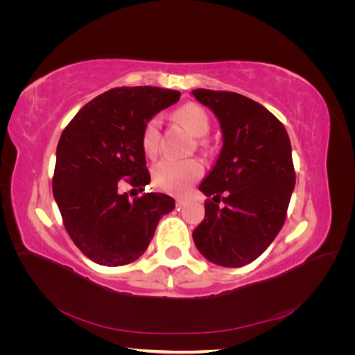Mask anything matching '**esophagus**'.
Segmentation results:
<instances>
[{
	"label": "esophagus",
	"instance_id": "34e87169",
	"mask_svg": "<svg viewBox=\"0 0 355 355\" xmlns=\"http://www.w3.org/2000/svg\"><path fill=\"white\" fill-rule=\"evenodd\" d=\"M189 201V198H187V197H178L176 198V206L178 207H182V206H185V204Z\"/></svg>",
	"mask_w": 355,
	"mask_h": 355
}]
</instances>
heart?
<instances>
[{"mask_svg":"<svg viewBox=\"0 0 355 355\" xmlns=\"http://www.w3.org/2000/svg\"><path fill=\"white\" fill-rule=\"evenodd\" d=\"M178 120L184 124L188 130L197 136H206L210 130V118L197 103H185L176 111ZM159 128L161 118L151 116L144 124L141 144L146 155L155 157L159 149ZM200 146L206 148L207 144L200 141ZM204 167L196 158L175 159L164 158L158 161L153 168V182L157 188L171 194H184L202 176Z\"/></svg>","mask_w":355,"mask_h":355,"instance_id":"obj_1","label":"heart"}]
</instances>
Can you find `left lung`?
<instances>
[{
    "instance_id": "left-lung-1",
    "label": "left lung",
    "mask_w": 355,
    "mask_h": 355,
    "mask_svg": "<svg viewBox=\"0 0 355 355\" xmlns=\"http://www.w3.org/2000/svg\"><path fill=\"white\" fill-rule=\"evenodd\" d=\"M192 94L218 116L223 135L216 164L200 185L209 198L192 239L207 261L239 268L257 259L283 228L296 182L292 145L261 103L232 92Z\"/></svg>"
}]
</instances>
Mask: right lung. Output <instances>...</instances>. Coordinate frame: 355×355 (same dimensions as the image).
<instances>
[{"mask_svg": "<svg viewBox=\"0 0 355 355\" xmlns=\"http://www.w3.org/2000/svg\"><path fill=\"white\" fill-rule=\"evenodd\" d=\"M179 98L176 90L151 85L111 89L84 105L63 130L53 196L71 240L90 261L105 266L135 262L159 219L175 209L166 194L146 192L130 200L123 187L142 192L149 184L144 124Z\"/></svg>", "mask_w": 355, "mask_h": 355, "instance_id": "add662e5", "label": "right lung"}]
</instances>
